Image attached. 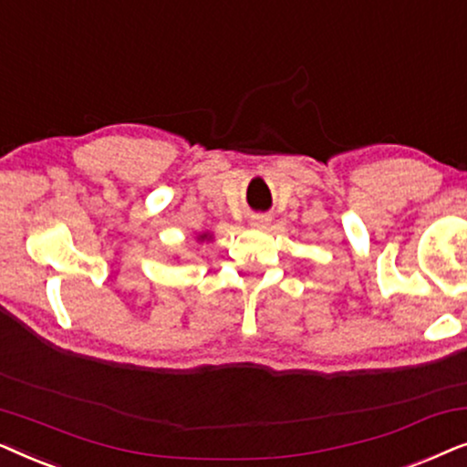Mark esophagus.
I'll list each match as a JSON object with an SVG mask.
<instances>
[{
  "label": "esophagus",
  "mask_w": 467,
  "mask_h": 467,
  "mask_svg": "<svg viewBox=\"0 0 467 467\" xmlns=\"http://www.w3.org/2000/svg\"><path fill=\"white\" fill-rule=\"evenodd\" d=\"M270 221H272L270 214H253L251 216V223L254 227H267L270 225Z\"/></svg>",
  "instance_id": "1"
}]
</instances>
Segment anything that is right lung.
I'll return each mask as SVG.
<instances>
[{
	"label": "right lung",
	"instance_id": "obj_1",
	"mask_svg": "<svg viewBox=\"0 0 467 467\" xmlns=\"http://www.w3.org/2000/svg\"><path fill=\"white\" fill-rule=\"evenodd\" d=\"M210 238H213V235H208V234H202V235H200V238H197V240H200V242H203V240H210Z\"/></svg>",
	"mask_w": 467,
	"mask_h": 467
}]
</instances>
